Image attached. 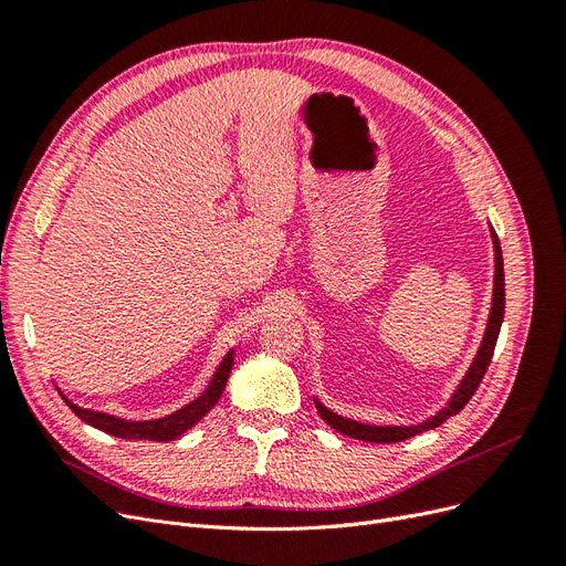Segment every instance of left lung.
I'll use <instances>...</instances> for the list:
<instances>
[{
	"instance_id": "8db88e82",
	"label": "left lung",
	"mask_w": 566,
	"mask_h": 566,
	"mask_svg": "<svg viewBox=\"0 0 566 566\" xmlns=\"http://www.w3.org/2000/svg\"><path fill=\"white\" fill-rule=\"evenodd\" d=\"M491 231V243H493V293H491V310H489V318H486V328H484V337L482 345H479L472 364L468 368V373L462 375L460 385L455 387V391L451 394V399L447 401L439 413L430 416L427 420L418 422V424H368V422H358L352 418H345L335 413L328 406H323L316 397V410L321 413V418L328 422L333 430L347 434L352 439L358 441H373V443H394V441H403L416 437L420 432L434 430V427L447 422L451 416L460 413L465 403L472 399V394L476 391L479 382H482L484 373L491 364V356L495 349V342H499V333H501V323H503V314H505V271H503V252H501V243L499 235H495L493 227H489Z\"/></svg>"
}]
</instances>
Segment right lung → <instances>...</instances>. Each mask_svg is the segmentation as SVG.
<instances>
[{
  "mask_svg": "<svg viewBox=\"0 0 566 566\" xmlns=\"http://www.w3.org/2000/svg\"><path fill=\"white\" fill-rule=\"evenodd\" d=\"M231 368H233V349L224 356V361L219 364V368L214 373V378L210 380L208 389H205L196 401L186 403L184 408L177 410V413L158 418V420H125V418L104 413V410L82 408V406H77V403H73L71 399H67L61 389H59V394H61V399L67 403V408H71L80 420L96 427V430H101V432H108V434L119 437V439L175 441L186 430H191V427L198 420H202L214 408V403L221 399V394H224V387H227Z\"/></svg>",
  "mask_w": 566,
  "mask_h": 566,
  "instance_id": "1",
  "label": "right lung"
}]
</instances>
